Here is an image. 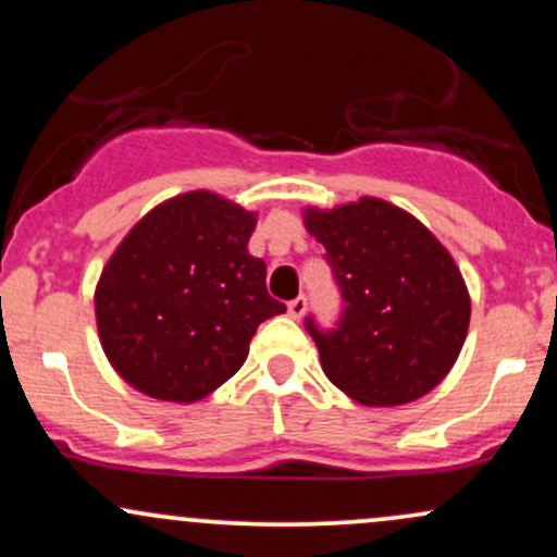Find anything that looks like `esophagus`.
Listing matches in <instances>:
<instances>
[{
	"label": "esophagus",
	"instance_id": "obj_1",
	"mask_svg": "<svg viewBox=\"0 0 557 557\" xmlns=\"http://www.w3.org/2000/svg\"><path fill=\"white\" fill-rule=\"evenodd\" d=\"M287 314H290L293 319H300L306 314V298L304 296H298V298H293L290 304H287Z\"/></svg>",
	"mask_w": 557,
	"mask_h": 557
}]
</instances>
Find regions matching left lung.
<instances>
[{"label":"left lung","instance_id":"1","mask_svg":"<svg viewBox=\"0 0 557 557\" xmlns=\"http://www.w3.org/2000/svg\"><path fill=\"white\" fill-rule=\"evenodd\" d=\"M341 287L335 330L306 319L327 380L363 406H403L434 389L461 354L471 298L445 246L382 198L306 209Z\"/></svg>","mask_w":557,"mask_h":557}]
</instances>
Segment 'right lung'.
<instances>
[{"label": "right lung", "mask_w": 557, "mask_h": 557, "mask_svg": "<svg viewBox=\"0 0 557 557\" xmlns=\"http://www.w3.org/2000/svg\"><path fill=\"white\" fill-rule=\"evenodd\" d=\"M257 214L209 190L159 203L101 270L96 327L127 385L194 403L243 367L253 332L283 314L248 253Z\"/></svg>", "instance_id": "right-lung-1"}]
</instances>
